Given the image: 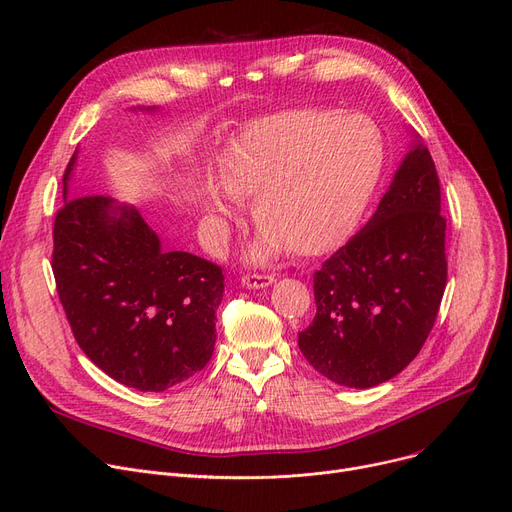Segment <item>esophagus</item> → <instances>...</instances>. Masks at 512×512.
<instances>
[{
	"instance_id": "34e87169",
	"label": "esophagus",
	"mask_w": 512,
	"mask_h": 512,
	"mask_svg": "<svg viewBox=\"0 0 512 512\" xmlns=\"http://www.w3.org/2000/svg\"><path fill=\"white\" fill-rule=\"evenodd\" d=\"M274 282V276L272 274H245L242 276V286L247 288H265L270 286Z\"/></svg>"
}]
</instances>
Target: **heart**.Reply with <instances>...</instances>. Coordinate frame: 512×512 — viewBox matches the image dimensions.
Returning <instances> with one entry per match:
<instances>
[{
    "mask_svg": "<svg viewBox=\"0 0 512 512\" xmlns=\"http://www.w3.org/2000/svg\"><path fill=\"white\" fill-rule=\"evenodd\" d=\"M384 170V137L371 118L334 110H288L257 118L226 147L218 182L232 197H253L263 236L257 257L278 251L315 257L353 232ZM201 201L228 213L218 186Z\"/></svg>",
    "mask_w": 512,
    "mask_h": 512,
    "instance_id": "1",
    "label": "heart"
}]
</instances>
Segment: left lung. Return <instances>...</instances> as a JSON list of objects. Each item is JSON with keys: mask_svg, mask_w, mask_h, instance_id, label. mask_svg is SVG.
Returning <instances> with one entry per match:
<instances>
[{"mask_svg": "<svg viewBox=\"0 0 512 512\" xmlns=\"http://www.w3.org/2000/svg\"><path fill=\"white\" fill-rule=\"evenodd\" d=\"M440 201L434 159L415 143L365 228L313 274L317 313L299 348L328 380L371 388L419 355L448 278Z\"/></svg>", "mask_w": 512, "mask_h": 512, "instance_id": "1", "label": "left lung"}]
</instances>
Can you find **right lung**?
<instances>
[{
  "mask_svg": "<svg viewBox=\"0 0 512 512\" xmlns=\"http://www.w3.org/2000/svg\"><path fill=\"white\" fill-rule=\"evenodd\" d=\"M72 166L74 157L64 180ZM51 270L74 340L116 382L164 392L209 363L222 267L166 253L137 209L103 195L66 197L53 222Z\"/></svg>",
  "mask_w": 512,
  "mask_h": 512,
  "instance_id": "add662e5",
  "label": "right lung"
}]
</instances>
